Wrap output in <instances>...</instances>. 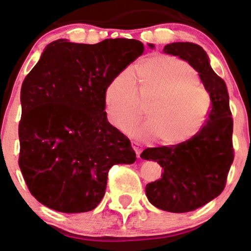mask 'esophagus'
<instances>
[{
  "mask_svg": "<svg viewBox=\"0 0 251 251\" xmlns=\"http://www.w3.org/2000/svg\"><path fill=\"white\" fill-rule=\"evenodd\" d=\"M132 148L134 149V151L136 153V156H138V158H140V153H141V151H142V147L140 146L138 142L133 141L132 142Z\"/></svg>",
  "mask_w": 251,
  "mask_h": 251,
  "instance_id": "1",
  "label": "esophagus"
}]
</instances>
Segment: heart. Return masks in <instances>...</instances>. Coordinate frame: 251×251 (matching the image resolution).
Segmentation results:
<instances>
[{
    "label": "heart",
    "mask_w": 251,
    "mask_h": 251,
    "mask_svg": "<svg viewBox=\"0 0 251 251\" xmlns=\"http://www.w3.org/2000/svg\"><path fill=\"white\" fill-rule=\"evenodd\" d=\"M104 102L110 122L122 131L137 122L143 105H148L149 122L127 133L139 139L158 138L164 146L180 145L199 134L211 111V98L200 85L196 70L162 55L143 58L128 75H116L106 86Z\"/></svg>",
    "instance_id": "heart-1"
}]
</instances>
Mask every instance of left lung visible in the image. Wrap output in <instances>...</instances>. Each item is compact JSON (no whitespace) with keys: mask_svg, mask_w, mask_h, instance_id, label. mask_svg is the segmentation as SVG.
I'll return each instance as SVG.
<instances>
[{"mask_svg":"<svg viewBox=\"0 0 251 251\" xmlns=\"http://www.w3.org/2000/svg\"><path fill=\"white\" fill-rule=\"evenodd\" d=\"M164 52L179 56L199 72L211 98V111L199 134L188 141L143 150L142 158L155 160L163 170L159 180L146 186V195L160 210L189 212L212 201L225 188L234 159L233 118L226 83L211 69L202 47L175 42L166 45Z\"/></svg>","mask_w":251,"mask_h":251,"instance_id":"obj_1","label":"left lung"}]
</instances>
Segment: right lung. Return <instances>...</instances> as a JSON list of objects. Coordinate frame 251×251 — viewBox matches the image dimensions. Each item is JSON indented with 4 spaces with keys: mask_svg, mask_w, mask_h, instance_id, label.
I'll list each match as a JSON object with an SVG mask.
<instances>
[{
    "mask_svg": "<svg viewBox=\"0 0 251 251\" xmlns=\"http://www.w3.org/2000/svg\"><path fill=\"white\" fill-rule=\"evenodd\" d=\"M143 51L134 39L96 45L59 39L25 76L18 163L43 205L65 213L91 211L104 196L109 170L135 162L131 141L106 119L104 91Z\"/></svg>",
    "mask_w": 251,
    "mask_h": 251,
    "instance_id": "add662e5",
    "label": "right lung"
}]
</instances>
